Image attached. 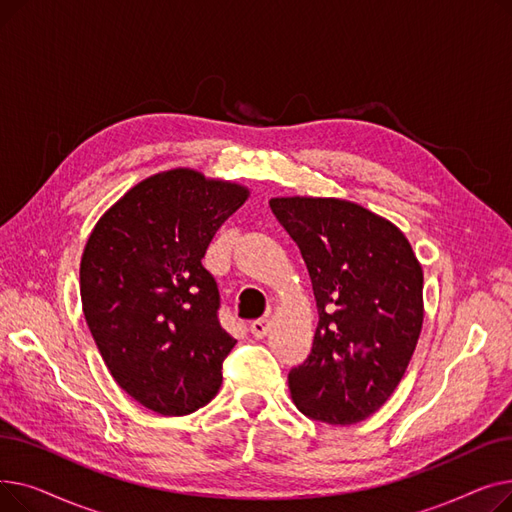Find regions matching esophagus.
Wrapping results in <instances>:
<instances>
[{
	"label": "esophagus",
	"instance_id": "34e87169",
	"mask_svg": "<svg viewBox=\"0 0 512 512\" xmlns=\"http://www.w3.org/2000/svg\"><path fill=\"white\" fill-rule=\"evenodd\" d=\"M251 334L255 336V338H263L265 334H267V330H270V319L267 317H261V319H255V321H251Z\"/></svg>",
	"mask_w": 512,
	"mask_h": 512
}]
</instances>
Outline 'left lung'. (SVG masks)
I'll return each mask as SVG.
<instances>
[{
    "mask_svg": "<svg viewBox=\"0 0 512 512\" xmlns=\"http://www.w3.org/2000/svg\"><path fill=\"white\" fill-rule=\"evenodd\" d=\"M270 207L307 263L319 321L311 355L288 373L297 409L330 425L365 421L405 375L423 326V270L382 215L321 197Z\"/></svg>",
    "mask_w": 512,
    "mask_h": 512,
    "instance_id": "left-lung-1",
    "label": "left lung"
}]
</instances>
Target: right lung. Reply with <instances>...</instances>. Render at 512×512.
<instances>
[{
    "mask_svg": "<svg viewBox=\"0 0 512 512\" xmlns=\"http://www.w3.org/2000/svg\"><path fill=\"white\" fill-rule=\"evenodd\" d=\"M249 188L176 168L107 209L80 259V301L118 386L159 415H188L218 394L236 340L201 259Z\"/></svg>",
    "mask_w": 512,
    "mask_h": 512,
    "instance_id": "obj_1",
    "label": "right lung"
}]
</instances>
